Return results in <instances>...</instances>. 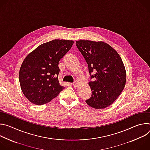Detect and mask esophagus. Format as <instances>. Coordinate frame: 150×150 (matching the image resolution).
<instances>
[{"mask_svg":"<svg viewBox=\"0 0 150 150\" xmlns=\"http://www.w3.org/2000/svg\"><path fill=\"white\" fill-rule=\"evenodd\" d=\"M72 84H73V85H74V87H76L77 85H78V81H75Z\"/></svg>","mask_w":150,"mask_h":150,"instance_id":"obj_1","label":"esophagus"}]
</instances>
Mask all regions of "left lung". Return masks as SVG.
I'll list each match as a JSON object with an SVG mask.
<instances>
[{"mask_svg": "<svg viewBox=\"0 0 150 150\" xmlns=\"http://www.w3.org/2000/svg\"><path fill=\"white\" fill-rule=\"evenodd\" d=\"M76 45L86 61L93 81L88 84L92 91L85 101L91 108L103 109L112 104L123 91L126 73L118 53L103 41L79 40Z\"/></svg>", "mask_w": 150, "mask_h": 150, "instance_id": "8db88e82", "label": "left lung"}]
</instances>
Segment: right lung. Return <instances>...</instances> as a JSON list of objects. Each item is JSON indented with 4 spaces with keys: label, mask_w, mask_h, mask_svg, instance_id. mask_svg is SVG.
<instances>
[{
    "label": "right lung",
    "mask_w": 150,
    "mask_h": 150,
    "mask_svg": "<svg viewBox=\"0 0 150 150\" xmlns=\"http://www.w3.org/2000/svg\"><path fill=\"white\" fill-rule=\"evenodd\" d=\"M73 44L72 40H53L26 56L19 69V80L24 95L31 103H47L65 88L59 82V61Z\"/></svg>",
    "instance_id": "right-lung-1"
}]
</instances>
